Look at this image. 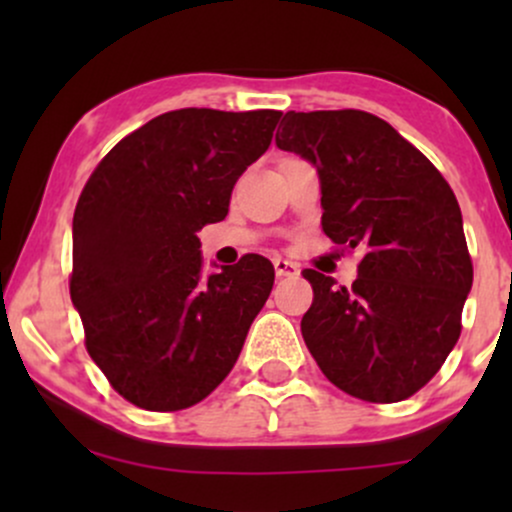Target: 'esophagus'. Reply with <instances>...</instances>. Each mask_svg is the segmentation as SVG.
Segmentation results:
<instances>
[{"mask_svg": "<svg viewBox=\"0 0 512 512\" xmlns=\"http://www.w3.org/2000/svg\"><path fill=\"white\" fill-rule=\"evenodd\" d=\"M274 272L276 276H296L298 274V264L289 262V260H281V257H274Z\"/></svg>", "mask_w": 512, "mask_h": 512, "instance_id": "obj_1", "label": "esophagus"}]
</instances>
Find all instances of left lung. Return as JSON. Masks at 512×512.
Here are the masks:
<instances>
[{
	"mask_svg": "<svg viewBox=\"0 0 512 512\" xmlns=\"http://www.w3.org/2000/svg\"><path fill=\"white\" fill-rule=\"evenodd\" d=\"M276 146L317 168L325 236L363 252L351 289L303 272L315 293L305 346L346 395L402 402L460 339L474 276L460 204L416 146L363 110H291Z\"/></svg>",
	"mask_w": 512,
	"mask_h": 512,
	"instance_id": "obj_1",
	"label": "left lung"
}]
</instances>
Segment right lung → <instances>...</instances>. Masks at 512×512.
I'll return each instance as SVG.
<instances>
[{"mask_svg": "<svg viewBox=\"0 0 512 512\" xmlns=\"http://www.w3.org/2000/svg\"><path fill=\"white\" fill-rule=\"evenodd\" d=\"M279 110L182 108L127 134L76 202L69 293L86 349L127 402L180 411L236 366L274 286L262 255L202 276L197 231L272 144Z\"/></svg>", "mask_w": 512, "mask_h": 512, "instance_id": "right-lung-1", "label": "right lung"}]
</instances>
